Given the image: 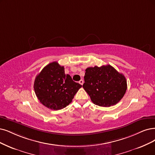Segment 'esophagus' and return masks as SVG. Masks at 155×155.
Returning a JSON list of instances; mask_svg holds the SVG:
<instances>
[{"label": "esophagus", "instance_id": "34e87169", "mask_svg": "<svg viewBox=\"0 0 155 155\" xmlns=\"http://www.w3.org/2000/svg\"><path fill=\"white\" fill-rule=\"evenodd\" d=\"M79 84H81V85H83V84H84V81H83V80H81V81H79Z\"/></svg>", "mask_w": 155, "mask_h": 155}]
</instances>
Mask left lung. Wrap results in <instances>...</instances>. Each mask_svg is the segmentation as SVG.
Returning <instances> with one entry per match:
<instances>
[{"label": "left lung", "mask_w": 155, "mask_h": 155, "mask_svg": "<svg viewBox=\"0 0 155 155\" xmlns=\"http://www.w3.org/2000/svg\"><path fill=\"white\" fill-rule=\"evenodd\" d=\"M83 87L94 104L108 107L117 104L127 89L125 77L110 65L85 70Z\"/></svg>", "instance_id": "left-lung-1"}]
</instances>
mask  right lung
Here are the masks:
<instances>
[{
    "instance_id": "1",
    "label": "right lung",
    "mask_w": 155,
    "mask_h": 155,
    "mask_svg": "<svg viewBox=\"0 0 155 155\" xmlns=\"http://www.w3.org/2000/svg\"><path fill=\"white\" fill-rule=\"evenodd\" d=\"M82 85L66 74L57 62L46 66L35 78L34 89L41 104L51 110H61L72 101Z\"/></svg>"
}]
</instances>
